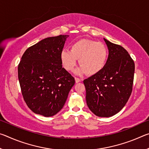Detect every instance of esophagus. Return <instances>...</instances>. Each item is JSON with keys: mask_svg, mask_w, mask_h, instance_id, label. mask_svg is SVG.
Returning a JSON list of instances; mask_svg holds the SVG:
<instances>
[{"mask_svg": "<svg viewBox=\"0 0 149 149\" xmlns=\"http://www.w3.org/2000/svg\"><path fill=\"white\" fill-rule=\"evenodd\" d=\"M75 82H76V83H79V82L81 81V79L78 77H75Z\"/></svg>", "mask_w": 149, "mask_h": 149, "instance_id": "esophagus-1", "label": "esophagus"}]
</instances>
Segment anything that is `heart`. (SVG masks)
<instances>
[{"instance_id": "obj_1", "label": "heart", "mask_w": 149, "mask_h": 149, "mask_svg": "<svg viewBox=\"0 0 149 149\" xmlns=\"http://www.w3.org/2000/svg\"><path fill=\"white\" fill-rule=\"evenodd\" d=\"M107 50L104 45L93 40H78L71 46V50L63 49L60 59L63 66L68 71H72L77 64L81 65L75 74L93 75L99 73L104 67L107 60Z\"/></svg>"}]
</instances>
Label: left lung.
Segmentation results:
<instances>
[{
  "mask_svg": "<svg viewBox=\"0 0 149 149\" xmlns=\"http://www.w3.org/2000/svg\"><path fill=\"white\" fill-rule=\"evenodd\" d=\"M108 57L103 69L84 81L86 102L99 117H111L124 107L132 92L135 64L127 50L104 38Z\"/></svg>",
  "mask_w": 149,
  "mask_h": 149,
  "instance_id": "obj_1",
  "label": "left lung"
}]
</instances>
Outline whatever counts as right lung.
I'll list each match as a JSON object with an SVG mask.
<instances>
[{"label":"right lung","mask_w":149,"mask_h":149,"mask_svg":"<svg viewBox=\"0 0 149 149\" xmlns=\"http://www.w3.org/2000/svg\"><path fill=\"white\" fill-rule=\"evenodd\" d=\"M68 35L47 37L28 48L18 65L25 102L35 114L50 117L64 107L75 79L62 68L60 52Z\"/></svg>","instance_id":"add662e5"}]
</instances>
